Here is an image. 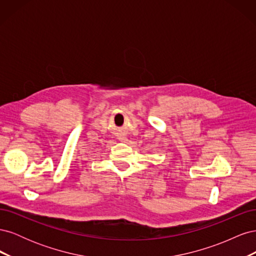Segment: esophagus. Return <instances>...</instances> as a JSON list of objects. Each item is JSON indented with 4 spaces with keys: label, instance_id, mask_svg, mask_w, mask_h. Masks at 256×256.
I'll return each mask as SVG.
<instances>
[{
    "label": "esophagus",
    "instance_id": "34e87169",
    "mask_svg": "<svg viewBox=\"0 0 256 256\" xmlns=\"http://www.w3.org/2000/svg\"><path fill=\"white\" fill-rule=\"evenodd\" d=\"M120 140L122 142H124V141H126V138H125V136H120Z\"/></svg>",
    "mask_w": 256,
    "mask_h": 256
}]
</instances>
